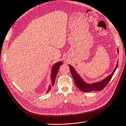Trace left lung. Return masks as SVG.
<instances>
[{
  "instance_id": "8db88e82",
  "label": "left lung",
  "mask_w": 126,
  "mask_h": 126,
  "mask_svg": "<svg viewBox=\"0 0 126 126\" xmlns=\"http://www.w3.org/2000/svg\"><path fill=\"white\" fill-rule=\"evenodd\" d=\"M117 50H118V52L119 53L118 48ZM118 61L117 62L115 68L114 69L112 74H110L109 76H108L107 77L104 79L103 80L92 83H89L86 82V81L81 77L80 76L76 71V70L72 66L70 65H68L70 69L71 75L72 76L73 78H74L75 84L76 85L77 87L80 91H81L86 92L91 91H100L103 90L104 89V87L107 85V84L108 83H109V82L111 79V78H112L113 75L114 74V72L117 69V67H118Z\"/></svg>"
}]
</instances>
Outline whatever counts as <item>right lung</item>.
<instances>
[{"label": "right lung", "mask_w": 126, "mask_h": 126, "mask_svg": "<svg viewBox=\"0 0 126 126\" xmlns=\"http://www.w3.org/2000/svg\"><path fill=\"white\" fill-rule=\"evenodd\" d=\"M63 64L62 62H58L55 63L54 65L52 66V69L51 70V74H50V81H51V84L49 85L48 87V89L47 91V93H48L50 90L51 89V86H53L55 84V78H56V75L57 74V72L59 70V68L60 66Z\"/></svg>", "instance_id": "obj_1"}]
</instances>
